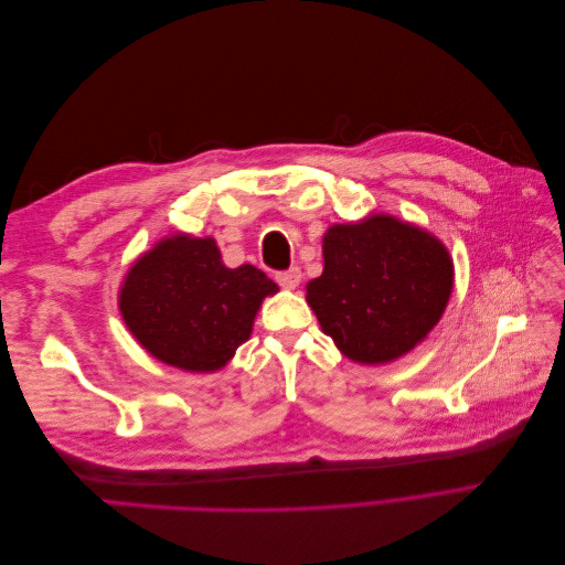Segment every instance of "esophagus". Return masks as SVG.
<instances>
[{"label": "esophagus", "instance_id": "34e87169", "mask_svg": "<svg viewBox=\"0 0 565 565\" xmlns=\"http://www.w3.org/2000/svg\"><path fill=\"white\" fill-rule=\"evenodd\" d=\"M276 280L285 289H295L301 282V270L297 266L287 268V270H280V273H276Z\"/></svg>", "mask_w": 565, "mask_h": 565}]
</instances>
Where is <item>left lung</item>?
I'll return each instance as SVG.
<instances>
[{
	"label": "left lung",
	"instance_id": "1",
	"mask_svg": "<svg viewBox=\"0 0 565 565\" xmlns=\"http://www.w3.org/2000/svg\"><path fill=\"white\" fill-rule=\"evenodd\" d=\"M322 276L306 285L322 332L355 363L396 361L434 330L452 292L448 249L393 216L332 226Z\"/></svg>",
	"mask_w": 565,
	"mask_h": 565
}]
</instances>
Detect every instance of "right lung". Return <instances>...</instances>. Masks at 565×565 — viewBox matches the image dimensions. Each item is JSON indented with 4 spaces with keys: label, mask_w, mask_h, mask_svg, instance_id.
Wrapping results in <instances>:
<instances>
[{
    "label": "right lung",
    "mask_w": 565,
    "mask_h": 565,
    "mask_svg": "<svg viewBox=\"0 0 565 565\" xmlns=\"http://www.w3.org/2000/svg\"><path fill=\"white\" fill-rule=\"evenodd\" d=\"M278 292L264 270L226 268L212 237L174 235L143 254L119 289L139 344L188 372L224 367L252 334L262 299Z\"/></svg>",
    "instance_id": "add662e5"
}]
</instances>
